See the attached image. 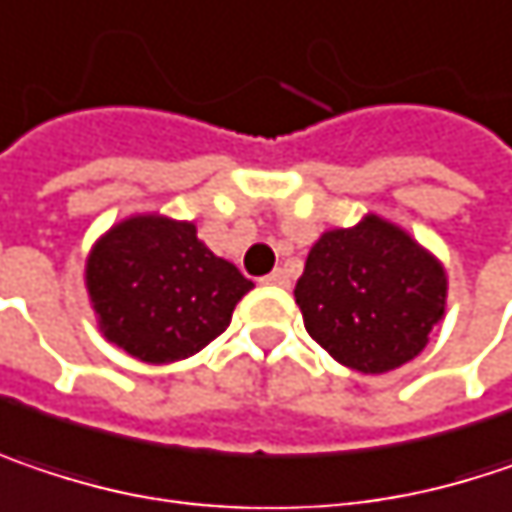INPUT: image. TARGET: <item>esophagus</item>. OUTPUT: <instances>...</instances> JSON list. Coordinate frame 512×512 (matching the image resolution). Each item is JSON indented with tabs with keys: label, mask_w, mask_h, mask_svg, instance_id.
I'll use <instances>...</instances> for the list:
<instances>
[{
	"label": "esophagus",
	"mask_w": 512,
	"mask_h": 512,
	"mask_svg": "<svg viewBox=\"0 0 512 512\" xmlns=\"http://www.w3.org/2000/svg\"><path fill=\"white\" fill-rule=\"evenodd\" d=\"M260 284H266V287H290V278H287L284 269H275L266 278H260Z\"/></svg>",
	"instance_id": "esophagus-1"
}]
</instances>
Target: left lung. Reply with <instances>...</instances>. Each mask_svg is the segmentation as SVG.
Wrapping results in <instances>:
<instances>
[{"instance_id": "1", "label": "left lung", "mask_w": 512, "mask_h": 512, "mask_svg": "<svg viewBox=\"0 0 512 512\" xmlns=\"http://www.w3.org/2000/svg\"><path fill=\"white\" fill-rule=\"evenodd\" d=\"M445 272L398 225L366 216L310 249L296 304L307 334L363 375L398 369L425 349L445 313Z\"/></svg>"}]
</instances>
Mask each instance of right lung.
Segmentation results:
<instances>
[{"label": "right lung", "instance_id": "obj_1", "mask_svg": "<svg viewBox=\"0 0 512 512\" xmlns=\"http://www.w3.org/2000/svg\"><path fill=\"white\" fill-rule=\"evenodd\" d=\"M255 284L196 237L193 222L131 216L87 257L102 334L143 363H172L216 340Z\"/></svg>", "mask_w": 512, "mask_h": 512}]
</instances>
